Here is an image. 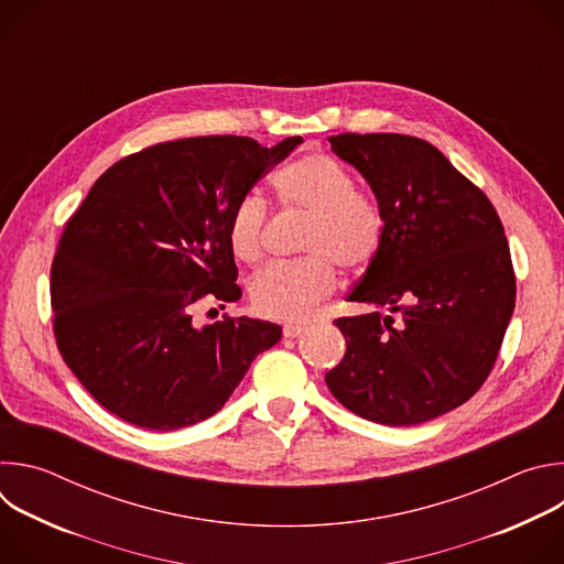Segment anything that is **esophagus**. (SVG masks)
<instances>
[{
  "label": "esophagus",
  "instance_id": "1",
  "mask_svg": "<svg viewBox=\"0 0 564 564\" xmlns=\"http://www.w3.org/2000/svg\"><path fill=\"white\" fill-rule=\"evenodd\" d=\"M303 330H305L303 324H285V326H283V337L294 339V337H299Z\"/></svg>",
  "mask_w": 564,
  "mask_h": 564
}]
</instances>
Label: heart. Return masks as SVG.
<instances>
[{"label": "heart", "instance_id": "b5f03b06", "mask_svg": "<svg viewBox=\"0 0 564 564\" xmlns=\"http://www.w3.org/2000/svg\"><path fill=\"white\" fill-rule=\"evenodd\" d=\"M279 205L305 216L301 252L305 259L274 263L250 283V296L259 314L279 321H296L333 294L339 274L366 270L383 240V214L377 198L355 187L352 174L326 153H303L272 176ZM270 236V209L259 194L240 198L227 223V240L234 257L259 263Z\"/></svg>", "mask_w": 564, "mask_h": 564}]
</instances>
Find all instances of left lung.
Segmentation results:
<instances>
[{
	"label": "left lung",
	"mask_w": 564,
	"mask_h": 564,
	"mask_svg": "<svg viewBox=\"0 0 564 564\" xmlns=\"http://www.w3.org/2000/svg\"><path fill=\"white\" fill-rule=\"evenodd\" d=\"M328 140L368 181L383 214V240L348 294L372 310L335 321L346 355L326 383L364 420H435L487 381L511 321L516 274L502 220L485 192L422 138Z\"/></svg>",
	"instance_id": "8db88e82"
}]
</instances>
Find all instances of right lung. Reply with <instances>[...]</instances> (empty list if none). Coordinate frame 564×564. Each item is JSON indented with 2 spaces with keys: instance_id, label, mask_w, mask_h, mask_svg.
<instances>
[{
  "instance_id": "obj_1",
  "label": "right lung",
  "mask_w": 564,
  "mask_h": 564,
  "mask_svg": "<svg viewBox=\"0 0 564 564\" xmlns=\"http://www.w3.org/2000/svg\"><path fill=\"white\" fill-rule=\"evenodd\" d=\"M303 138L160 142L109 167L68 218L51 268L64 364L120 420L176 431L218 413L281 326L248 316L196 326L203 299L238 301L234 205Z\"/></svg>"
}]
</instances>
